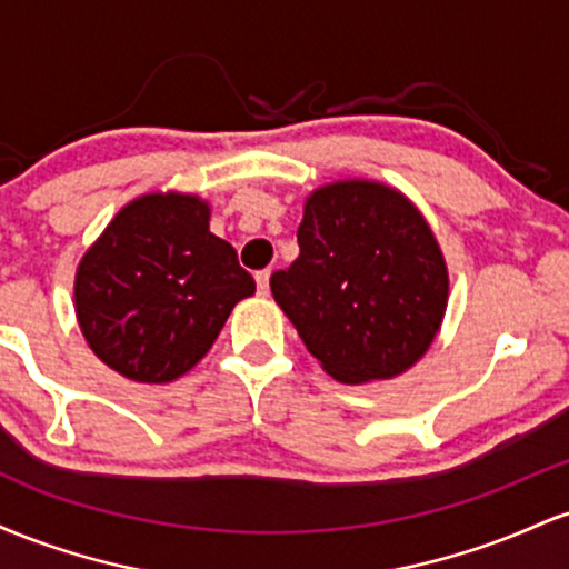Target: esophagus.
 Instances as JSON below:
<instances>
[{"label": "esophagus", "instance_id": "esophagus-1", "mask_svg": "<svg viewBox=\"0 0 569 569\" xmlns=\"http://www.w3.org/2000/svg\"><path fill=\"white\" fill-rule=\"evenodd\" d=\"M270 276H272L270 270H259L257 272V289H259V293H262V297H267V291H270Z\"/></svg>", "mask_w": 569, "mask_h": 569}]
</instances>
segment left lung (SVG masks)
Listing matches in <instances>:
<instances>
[{
  "mask_svg": "<svg viewBox=\"0 0 569 569\" xmlns=\"http://www.w3.org/2000/svg\"><path fill=\"white\" fill-rule=\"evenodd\" d=\"M297 240L270 289L335 380H390L426 356L449 276L415 202L380 181H335L307 198Z\"/></svg>",
  "mask_w": 569,
  "mask_h": 569,
  "instance_id": "8db88e82",
  "label": "left lung"
}]
</instances>
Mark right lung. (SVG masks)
<instances>
[{
	"label": "right lung",
	"instance_id": "1",
	"mask_svg": "<svg viewBox=\"0 0 569 569\" xmlns=\"http://www.w3.org/2000/svg\"><path fill=\"white\" fill-rule=\"evenodd\" d=\"M208 219L211 208L198 194H141L77 267L82 335L128 380L160 385L187 375L217 342L232 307L257 291Z\"/></svg>",
	"mask_w": 569,
	"mask_h": 569
}]
</instances>
